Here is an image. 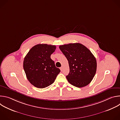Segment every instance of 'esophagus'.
<instances>
[{"instance_id":"obj_1","label":"esophagus","mask_w":120,"mask_h":120,"mask_svg":"<svg viewBox=\"0 0 120 120\" xmlns=\"http://www.w3.org/2000/svg\"><path fill=\"white\" fill-rule=\"evenodd\" d=\"M60 69L61 71H63V67H62H62H61L60 68Z\"/></svg>"}]
</instances>
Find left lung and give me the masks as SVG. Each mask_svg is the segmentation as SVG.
<instances>
[{"label": "left lung", "mask_w": 120, "mask_h": 120, "mask_svg": "<svg viewBox=\"0 0 120 120\" xmlns=\"http://www.w3.org/2000/svg\"><path fill=\"white\" fill-rule=\"evenodd\" d=\"M69 64L70 72L66 78L77 87L86 86L94 77L97 68L96 60L91 51L80 43L59 46Z\"/></svg>", "instance_id": "1"}]
</instances>
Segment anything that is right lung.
Wrapping results in <instances>:
<instances>
[{"mask_svg": "<svg viewBox=\"0 0 120 120\" xmlns=\"http://www.w3.org/2000/svg\"><path fill=\"white\" fill-rule=\"evenodd\" d=\"M56 46L38 44L31 48L24 58L23 67L29 82L38 88L52 84L60 70L51 59Z\"/></svg>", "mask_w": 120, "mask_h": 120, "instance_id": "obj_1", "label": "right lung"}]
</instances>
